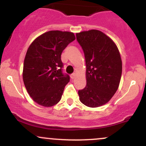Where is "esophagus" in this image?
Listing matches in <instances>:
<instances>
[{
	"mask_svg": "<svg viewBox=\"0 0 146 146\" xmlns=\"http://www.w3.org/2000/svg\"><path fill=\"white\" fill-rule=\"evenodd\" d=\"M75 77H76V74H75V73H73V74H71V78L72 79H75Z\"/></svg>",
	"mask_w": 146,
	"mask_h": 146,
	"instance_id": "esophagus-1",
	"label": "esophagus"
}]
</instances>
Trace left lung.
<instances>
[{
	"label": "left lung",
	"mask_w": 146,
	"mask_h": 146,
	"mask_svg": "<svg viewBox=\"0 0 146 146\" xmlns=\"http://www.w3.org/2000/svg\"><path fill=\"white\" fill-rule=\"evenodd\" d=\"M84 50L86 64L87 85L79 90V100L96 108L110 101L119 86L122 60L119 50L111 38L97 29L76 34Z\"/></svg>",
	"instance_id": "left-lung-1"
}]
</instances>
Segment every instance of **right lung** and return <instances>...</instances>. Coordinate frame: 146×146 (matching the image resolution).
Wrapping results in <instances>:
<instances>
[{
  "mask_svg": "<svg viewBox=\"0 0 146 146\" xmlns=\"http://www.w3.org/2000/svg\"><path fill=\"white\" fill-rule=\"evenodd\" d=\"M75 40L73 32L49 31L30 44L23 63V80L33 100L40 106L50 107L61 99L70 77L62 73V52Z\"/></svg>",
  "mask_w": 146,
  "mask_h": 146,
  "instance_id": "obj_1",
  "label": "right lung"
}]
</instances>
